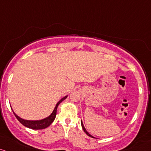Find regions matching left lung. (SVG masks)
<instances>
[{
    "instance_id": "left-lung-1",
    "label": "left lung",
    "mask_w": 151,
    "mask_h": 151,
    "mask_svg": "<svg viewBox=\"0 0 151 151\" xmlns=\"http://www.w3.org/2000/svg\"><path fill=\"white\" fill-rule=\"evenodd\" d=\"M81 124H82V128H83V130H84V131L86 132V134H87V135H88V136H89V137H94L93 136H92V135H91L87 131V130H86V129H85V127H84V125H83V123H82V122L81 121Z\"/></svg>"
}]
</instances>
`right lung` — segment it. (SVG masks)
<instances>
[{
  "label": "right lung",
  "instance_id": "right-lung-1",
  "mask_svg": "<svg viewBox=\"0 0 151 151\" xmlns=\"http://www.w3.org/2000/svg\"><path fill=\"white\" fill-rule=\"evenodd\" d=\"M67 97V96H66V97H63L62 100H59V102L57 104V105H56L55 108H54V110L52 112V113L51 114V115H49V117H46V118H45V119H44V120H24V119L21 118V117H19L18 115H16V114L14 112V111H13V112L14 113V115H15V116H16V118L18 119V120H19V121L21 122L22 125H24V126L29 127V128L33 129V130H41V129H44V128H46V127H49V125L52 123L53 121L54 120V119H55L56 115H57V110L58 105H59L63 100H65Z\"/></svg>",
  "mask_w": 151,
  "mask_h": 151
}]
</instances>
